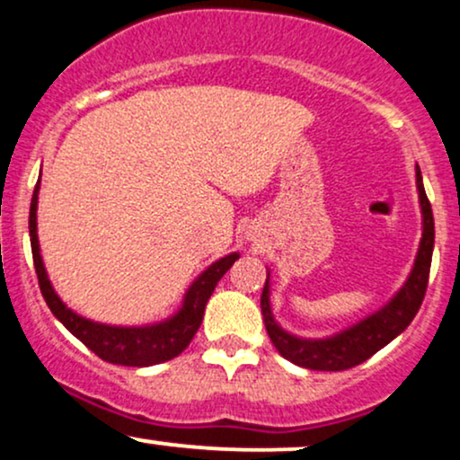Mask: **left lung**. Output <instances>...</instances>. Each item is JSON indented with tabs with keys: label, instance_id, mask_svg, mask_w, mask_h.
<instances>
[{
	"label": "left lung",
	"instance_id": "1",
	"mask_svg": "<svg viewBox=\"0 0 460 460\" xmlns=\"http://www.w3.org/2000/svg\"><path fill=\"white\" fill-rule=\"evenodd\" d=\"M415 183L421 209V240L420 248H417L413 268H411L406 281L400 285L398 292L383 307H378L363 320L326 337H300L285 331L274 320L272 314V283L270 268H268L266 285H263L261 294V315L268 335H270L279 355L300 367L320 369V372H341V369L355 367L358 363L367 361L369 357L376 355L381 348L394 341L411 324V320L420 311L421 300H424L430 274L432 248H435V220H432V209L429 197H426L420 168H415Z\"/></svg>",
	"mask_w": 460,
	"mask_h": 460
}]
</instances>
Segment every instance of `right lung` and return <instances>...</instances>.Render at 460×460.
Masks as SVG:
<instances>
[{"label": "right lung", "instance_id": "1", "mask_svg": "<svg viewBox=\"0 0 460 460\" xmlns=\"http://www.w3.org/2000/svg\"><path fill=\"white\" fill-rule=\"evenodd\" d=\"M39 192L40 177L36 183L34 194H31L30 205V244L31 257H34V268L39 274V285L47 307L56 315L62 324L66 326L73 335L88 346L103 361L116 363V366L129 367H149L157 363L171 361L186 350L192 337L197 335L200 322H203L205 305L218 285L223 274L240 260V252H229L214 263H209L203 272L188 285L179 307L172 311L168 318L151 322V324L138 326H120L105 324V322H94L86 315L77 314L66 303L58 296L54 285L49 281V274L43 263L39 244V223H36V212H39Z\"/></svg>", "mask_w": 460, "mask_h": 460}]
</instances>
